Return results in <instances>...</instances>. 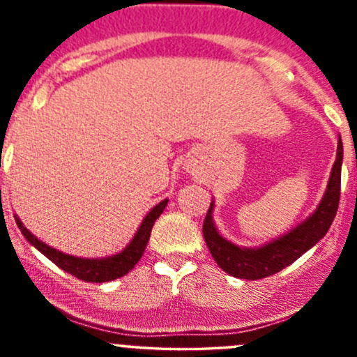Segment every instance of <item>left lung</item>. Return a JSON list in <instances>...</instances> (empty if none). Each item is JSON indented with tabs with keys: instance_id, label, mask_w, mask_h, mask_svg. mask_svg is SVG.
I'll return each instance as SVG.
<instances>
[{
	"instance_id": "left-lung-1",
	"label": "left lung",
	"mask_w": 357,
	"mask_h": 357,
	"mask_svg": "<svg viewBox=\"0 0 357 357\" xmlns=\"http://www.w3.org/2000/svg\"><path fill=\"white\" fill-rule=\"evenodd\" d=\"M341 166L342 141L339 137L337 158H335L333 166L327 191L317 210L292 231L261 248H240L225 240L223 236H220L211 218V203L206 218L203 221V236L218 267L233 277L258 280V278L270 277L280 272L282 268L289 267L302 253L312 248L329 230L335 213H337L339 198H341Z\"/></svg>"
}]
</instances>
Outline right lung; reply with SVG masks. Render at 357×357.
I'll list each match as a JSON object with an SVG mask.
<instances>
[{
  "label": "right lung",
  "mask_w": 357,
  "mask_h": 357,
  "mask_svg": "<svg viewBox=\"0 0 357 357\" xmlns=\"http://www.w3.org/2000/svg\"><path fill=\"white\" fill-rule=\"evenodd\" d=\"M166 204H167V199H165V202H161L159 204H155L153 210L147 213L146 218L142 220L141 227H139L137 233L134 235L132 241H130V243L127 245L121 253L107 257V258H79V257L67 255V253L59 252V250L48 247V245H45L43 241L36 238L35 235H31V233L23 227L22 220L16 218V216L15 220H16V225H18V228L24 235V238L30 241L36 250H40L45 257L50 258L56 267L65 270L67 273H72L73 277L80 278V280L84 282H96V284L99 282L100 284V282H110V280H116L119 277L126 275V273H129V270H132L134 265L141 260L142 253H144L146 250L147 241H149L154 221L159 218V215H161L162 211H165Z\"/></svg>",
  "instance_id": "add662e5"
}]
</instances>
